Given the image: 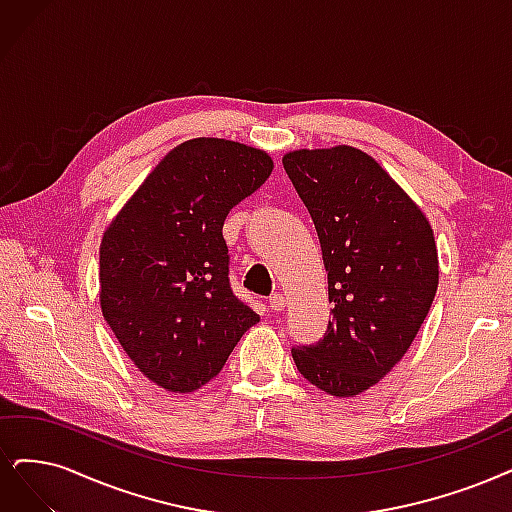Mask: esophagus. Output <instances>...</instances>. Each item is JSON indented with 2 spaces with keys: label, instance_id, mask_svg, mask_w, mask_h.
<instances>
[{
  "label": "esophagus",
  "instance_id": "esophagus-1",
  "mask_svg": "<svg viewBox=\"0 0 512 512\" xmlns=\"http://www.w3.org/2000/svg\"><path fill=\"white\" fill-rule=\"evenodd\" d=\"M285 297H282L280 293H276V295H272L270 297V310L272 312H282V310H285Z\"/></svg>",
  "mask_w": 512,
  "mask_h": 512
}]
</instances>
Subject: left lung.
<instances>
[{"mask_svg":"<svg viewBox=\"0 0 512 512\" xmlns=\"http://www.w3.org/2000/svg\"><path fill=\"white\" fill-rule=\"evenodd\" d=\"M282 164L314 221L333 304L325 337L291 354L310 384L346 399L413 344L439 287L437 242L422 208L365 151L295 149Z\"/></svg>","mask_w":512,"mask_h":512,"instance_id":"obj_1","label":"left lung"}]
</instances>
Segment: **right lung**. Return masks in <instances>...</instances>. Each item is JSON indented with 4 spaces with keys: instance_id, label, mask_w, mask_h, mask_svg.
<instances>
[{
    "instance_id": "add662e5",
    "label": "right lung",
    "mask_w": 512,
    "mask_h": 512,
    "mask_svg": "<svg viewBox=\"0 0 512 512\" xmlns=\"http://www.w3.org/2000/svg\"><path fill=\"white\" fill-rule=\"evenodd\" d=\"M263 149L189 139L111 219L99 249L101 312L137 369L168 392L202 388L259 314L232 293L223 221L272 175Z\"/></svg>"
}]
</instances>
